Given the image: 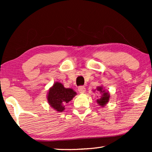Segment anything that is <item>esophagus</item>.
<instances>
[{
    "label": "esophagus",
    "instance_id": "esophagus-1",
    "mask_svg": "<svg viewBox=\"0 0 152 152\" xmlns=\"http://www.w3.org/2000/svg\"><path fill=\"white\" fill-rule=\"evenodd\" d=\"M78 91L80 93H84L85 91H86V88H85L84 86H79V88H78Z\"/></svg>",
    "mask_w": 152,
    "mask_h": 152
}]
</instances>
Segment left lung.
Wrapping results in <instances>:
<instances>
[{
    "mask_svg": "<svg viewBox=\"0 0 152 152\" xmlns=\"http://www.w3.org/2000/svg\"><path fill=\"white\" fill-rule=\"evenodd\" d=\"M97 90L99 91L100 93H102V96L99 99H97V102L99 106L101 107H104V106L108 103V102L109 100L110 95L109 92H106L105 90H104L102 86H98L97 88Z\"/></svg>",
    "mask_w": 152,
    "mask_h": 152,
    "instance_id": "1",
    "label": "left lung"
}]
</instances>
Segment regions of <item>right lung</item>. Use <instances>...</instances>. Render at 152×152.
<instances>
[{
	"label": "right lung",
	"instance_id": "obj_1",
	"mask_svg": "<svg viewBox=\"0 0 152 152\" xmlns=\"http://www.w3.org/2000/svg\"><path fill=\"white\" fill-rule=\"evenodd\" d=\"M76 94L72 88H66L61 83L57 82L49 89L47 99L53 109L58 112H62L65 109L64 105L72 100Z\"/></svg>",
	"mask_w": 152,
	"mask_h": 152
}]
</instances>
